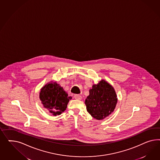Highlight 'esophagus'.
Returning <instances> with one entry per match:
<instances>
[{"mask_svg": "<svg viewBox=\"0 0 160 160\" xmlns=\"http://www.w3.org/2000/svg\"><path fill=\"white\" fill-rule=\"evenodd\" d=\"M74 97L75 99L78 100H80L82 99V97L80 95H79V94H75L74 96Z\"/></svg>", "mask_w": 160, "mask_h": 160, "instance_id": "1", "label": "esophagus"}]
</instances>
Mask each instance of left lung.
Listing matches in <instances>:
<instances>
[{"mask_svg": "<svg viewBox=\"0 0 160 160\" xmlns=\"http://www.w3.org/2000/svg\"><path fill=\"white\" fill-rule=\"evenodd\" d=\"M89 93L85 104L87 112L93 118L102 120L114 111L117 98L114 88L109 83L102 80L92 86Z\"/></svg>", "mask_w": 160, "mask_h": 160, "instance_id": "left-lung-1", "label": "left lung"}]
</instances>
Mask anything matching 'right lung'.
<instances>
[{
  "mask_svg": "<svg viewBox=\"0 0 160 160\" xmlns=\"http://www.w3.org/2000/svg\"><path fill=\"white\" fill-rule=\"evenodd\" d=\"M71 98L56 82L46 84L40 92V99L43 106L54 116L60 115L64 112Z\"/></svg>",
  "mask_w": 160,
  "mask_h": 160,
  "instance_id": "add662e5",
  "label": "right lung"
}]
</instances>
